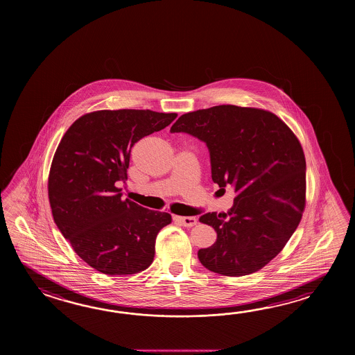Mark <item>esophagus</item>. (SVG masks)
Here are the masks:
<instances>
[{
    "label": "esophagus",
    "instance_id": "34e87169",
    "mask_svg": "<svg viewBox=\"0 0 355 355\" xmlns=\"http://www.w3.org/2000/svg\"><path fill=\"white\" fill-rule=\"evenodd\" d=\"M175 220L184 227H193L196 225V217H175Z\"/></svg>",
    "mask_w": 355,
    "mask_h": 355
}]
</instances>
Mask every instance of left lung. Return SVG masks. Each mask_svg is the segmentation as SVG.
<instances>
[{
  "label": "left lung",
  "mask_w": 355,
  "mask_h": 355,
  "mask_svg": "<svg viewBox=\"0 0 355 355\" xmlns=\"http://www.w3.org/2000/svg\"><path fill=\"white\" fill-rule=\"evenodd\" d=\"M199 138L211 153V180L234 188L227 213H205L217 241L198 257L208 270L242 277L279 254L306 207V159L293 130L259 107L213 106L182 114L170 129Z\"/></svg>",
  "instance_id": "left-lung-1"
}]
</instances>
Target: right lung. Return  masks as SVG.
Here are the masks:
<instances>
[{
    "label": "right lung",
    "instance_id": "obj_1",
    "mask_svg": "<svg viewBox=\"0 0 355 355\" xmlns=\"http://www.w3.org/2000/svg\"><path fill=\"white\" fill-rule=\"evenodd\" d=\"M176 113L98 110L67 129L54 153L48 198L54 222L86 264L106 275L146 270L159 231L171 214L121 199L130 150L141 138L166 128Z\"/></svg>",
    "mask_w": 355,
    "mask_h": 355
}]
</instances>
